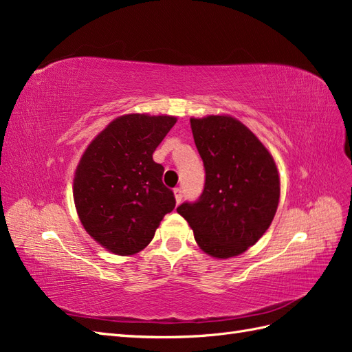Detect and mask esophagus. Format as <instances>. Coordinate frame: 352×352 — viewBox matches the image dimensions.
Masks as SVG:
<instances>
[{
	"label": "esophagus",
	"instance_id": "obj_1",
	"mask_svg": "<svg viewBox=\"0 0 352 352\" xmlns=\"http://www.w3.org/2000/svg\"><path fill=\"white\" fill-rule=\"evenodd\" d=\"M173 192H175L176 202L179 204V202L182 201V198H184V190H182V188H175V189H173Z\"/></svg>",
	"mask_w": 352,
	"mask_h": 352
}]
</instances>
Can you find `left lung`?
<instances>
[{"mask_svg":"<svg viewBox=\"0 0 352 352\" xmlns=\"http://www.w3.org/2000/svg\"><path fill=\"white\" fill-rule=\"evenodd\" d=\"M206 168L202 194L176 210L199 248L216 258L247 251L269 229L279 204L278 167L247 126L229 116L190 119Z\"/></svg>","mask_w":352,"mask_h":352,"instance_id":"8db88e82","label":"left lung"}]
</instances>
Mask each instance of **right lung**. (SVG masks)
<instances>
[{
    "label": "right lung",
    "instance_id": "obj_1",
    "mask_svg": "<svg viewBox=\"0 0 352 352\" xmlns=\"http://www.w3.org/2000/svg\"><path fill=\"white\" fill-rule=\"evenodd\" d=\"M176 123L172 116L117 117L83 153L73 182L79 219L89 235L119 255L144 250L176 206L153 154Z\"/></svg>",
    "mask_w": 352,
    "mask_h": 352
}]
</instances>
